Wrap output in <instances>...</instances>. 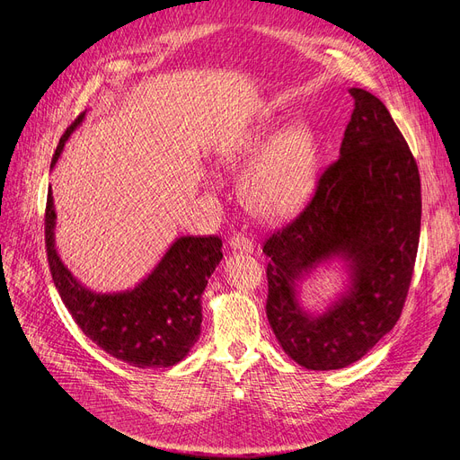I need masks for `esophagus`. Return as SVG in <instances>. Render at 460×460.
Here are the masks:
<instances>
[{
    "label": "esophagus",
    "instance_id": "34e87169",
    "mask_svg": "<svg viewBox=\"0 0 460 460\" xmlns=\"http://www.w3.org/2000/svg\"><path fill=\"white\" fill-rule=\"evenodd\" d=\"M230 249L240 253H252L253 252V240H249L243 234H234L230 238Z\"/></svg>",
    "mask_w": 460,
    "mask_h": 460
}]
</instances>
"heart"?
<instances>
[{
    "instance_id": "heart-1",
    "label": "heart",
    "mask_w": 460,
    "mask_h": 460,
    "mask_svg": "<svg viewBox=\"0 0 460 460\" xmlns=\"http://www.w3.org/2000/svg\"><path fill=\"white\" fill-rule=\"evenodd\" d=\"M220 164L240 171L245 164L242 196L255 217L286 218L309 196L316 171L313 137L301 127L282 132V122L269 119L222 153Z\"/></svg>"
}]
</instances>
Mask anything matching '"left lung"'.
<instances>
[{"mask_svg": "<svg viewBox=\"0 0 460 460\" xmlns=\"http://www.w3.org/2000/svg\"><path fill=\"white\" fill-rule=\"evenodd\" d=\"M355 100L340 159L318 176L311 199L269 235L267 316L288 357L309 370L363 358L395 326L420 240V176L385 105L367 90ZM340 260L346 289L324 312L305 310L300 282Z\"/></svg>", "mask_w": 460, "mask_h": 460, "instance_id": "8db88e82", "label": "left lung"}]
</instances>
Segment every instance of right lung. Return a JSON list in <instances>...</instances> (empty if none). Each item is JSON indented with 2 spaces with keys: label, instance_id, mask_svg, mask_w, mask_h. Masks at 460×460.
<instances>
[{
  "label": "right lung",
  "instance_id": "add662e5",
  "mask_svg": "<svg viewBox=\"0 0 460 460\" xmlns=\"http://www.w3.org/2000/svg\"><path fill=\"white\" fill-rule=\"evenodd\" d=\"M86 113L59 140L51 161L58 164L65 144ZM51 190L46 205V247L53 284L78 328L105 353L137 368L174 367L201 333V296L222 259L218 235H180L142 282L102 294L66 269L55 247L58 225Z\"/></svg>",
  "mask_w": 460,
  "mask_h": 460
}]
</instances>
